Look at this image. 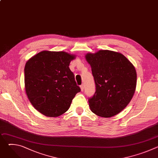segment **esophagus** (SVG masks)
<instances>
[{
    "instance_id": "34e87169",
    "label": "esophagus",
    "mask_w": 158,
    "mask_h": 158,
    "mask_svg": "<svg viewBox=\"0 0 158 158\" xmlns=\"http://www.w3.org/2000/svg\"><path fill=\"white\" fill-rule=\"evenodd\" d=\"M80 87H81V91H84V84H82V85L80 86Z\"/></svg>"
}]
</instances>
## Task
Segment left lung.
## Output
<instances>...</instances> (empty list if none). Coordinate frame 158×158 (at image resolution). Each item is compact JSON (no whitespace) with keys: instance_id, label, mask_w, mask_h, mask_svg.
Segmentation results:
<instances>
[{"instance_id":"obj_1","label":"left lung","mask_w":158,"mask_h":158,"mask_svg":"<svg viewBox=\"0 0 158 158\" xmlns=\"http://www.w3.org/2000/svg\"><path fill=\"white\" fill-rule=\"evenodd\" d=\"M91 67L96 93L89 99L95 114L110 118L121 112L131 101L137 82L133 64L121 53L100 50L85 56Z\"/></svg>"}]
</instances>
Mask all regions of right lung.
Returning a JSON list of instances; mask_svg holds the SVG:
<instances>
[{"instance_id": "1", "label": "right lung", "mask_w": 158, "mask_h": 158, "mask_svg": "<svg viewBox=\"0 0 158 158\" xmlns=\"http://www.w3.org/2000/svg\"><path fill=\"white\" fill-rule=\"evenodd\" d=\"M76 56L43 51L30 58L24 68L25 89L34 108L48 117H57L70 107L81 91L69 69Z\"/></svg>"}]
</instances>
